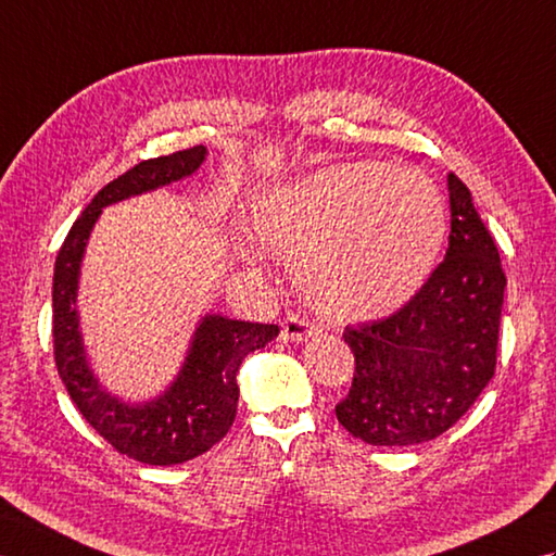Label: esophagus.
<instances>
[{
	"label": "esophagus",
	"instance_id": "34e87169",
	"mask_svg": "<svg viewBox=\"0 0 556 556\" xmlns=\"http://www.w3.org/2000/svg\"><path fill=\"white\" fill-rule=\"evenodd\" d=\"M318 328L314 324H309L304 316H300L298 312H288L280 320V338L286 342H302L306 338L316 336Z\"/></svg>",
	"mask_w": 556,
	"mask_h": 556
}]
</instances>
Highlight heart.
<instances>
[{
    "mask_svg": "<svg viewBox=\"0 0 556 556\" xmlns=\"http://www.w3.org/2000/svg\"><path fill=\"white\" fill-rule=\"evenodd\" d=\"M254 230L292 264L294 286L318 314L362 320L404 304L433 274L447 206L424 170L336 164L268 192Z\"/></svg>",
    "mask_w": 556,
    "mask_h": 556,
    "instance_id": "heart-1",
    "label": "heart"
}]
</instances>
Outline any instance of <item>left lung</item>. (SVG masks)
Returning <instances> with one entry per match:
<instances>
[{"label": "left lung", "instance_id": "left-lung-1", "mask_svg": "<svg viewBox=\"0 0 556 556\" xmlns=\"http://www.w3.org/2000/svg\"><path fill=\"white\" fill-rule=\"evenodd\" d=\"M447 188L445 258L402 309L342 332L354 378L336 416L368 445L406 447L442 435L495 376L507 276L471 192L454 174Z\"/></svg>", "mask_w": 556, "mask_h": 556}]
</instances>
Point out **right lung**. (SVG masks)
<instances>
[{
	"label": "right lung",
	"instance_id": "1",
	"mask_svg": "<svg viewBox=\"0 0 556 556\" xmlns=\"http://www.w3.org/2000/svg\"><path fill=\"white\" fill-rule=\"evenodd\" d=\"M206 147L147 159L111 180L85 206L61 244L52 282V338L59 376L85 421L116 452L152 466L182 464L224 440L238 412L242 359L278 336L274 324H250L208 314L197 326L190 352L170 388L147 404H126L100 388L78 330V276L85 244L102 208L194 174Z\"/></svg>",
	"mask_w": 556,
	"mask_h": 556
}]
</instances>
